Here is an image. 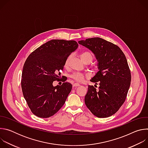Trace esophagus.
Wrapping results in <instances>:
<instances>
[{
  "label": "esophagus",
  "instance_id": "obj_1",
  "mask_svg": "<svg viewBox=\"0 0 148 148\" xmlns=\"http://www.w3.org/2000/svg\"><path fill=\"white\" fill-rule=\"evenodd\" d=\"M78 86H79V84H78V83H74L73 85V88H74V87H78Z\"/></svg>",
  "mask_w": 148,
  "mask_h": 148
}]
</instances>
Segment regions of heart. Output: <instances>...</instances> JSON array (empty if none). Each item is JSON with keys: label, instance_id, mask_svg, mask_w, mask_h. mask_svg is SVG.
Segmentation results:
<instances>
[{"label": "heart", "instance_id": "1", "mask_svg": "<svg viewBox=\"0 0 148 148\" xmlns=\"http://www.w3.org/2000/svg\"><path fill=\"white\" fill-rule=\"evenodd\" d=\"M70 58V56L66 58V60H65V62H64L65 67H67L69 66ZM81 58L84 62H86V61H90L91 62L94 58V56L91 53L86 51V52H83L82 53H81ZM71 77L76 81L82 82L84 80V78H85V76L81 73H75L71 75Z\"/></svg>", "mask_w": 148, "mask_h": 148}]
</instances>
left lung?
Returning <instances> with one entry per match:
<instances>
[{"mask_svg": "<svg viewBox=\"0 0 148 148\" xmlns=\"http://www.w3.org/2000/svg\"><path fill=\"white\" fill-rule=\"evenodd\" d=\"M78 43L94 54L99 70L90 80L99 82V89L88 86L85 103L95 116L109 117L122 106L130 87L131 75L127 60L118 46L103 38H90Z\"/></svg>", "mask_w": 148, "mask_h": 148, "instance_id": "1", "label": "left lung"}]
</instances>
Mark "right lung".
I'll use <instances>...</instances> for the list:
<instances>
[{"mask_svg": "<svg viewBox=\"0 0 148 148\" xmlns=\"http://www.w3.org/2000/svg\"><path fill=\"white\" fill-rule=\"evenodd\" d=\"M78 45L74 40H51L32 52L23 68L21 86L31 111L40 118L54 115L64 104L72 85L63 82L53 86L60 79L66 58Z\"/></svg>", "mask_w": 148, "mask_h": 148, "instance_id": "add662e5", "label": "right lung"}]
</instances>
